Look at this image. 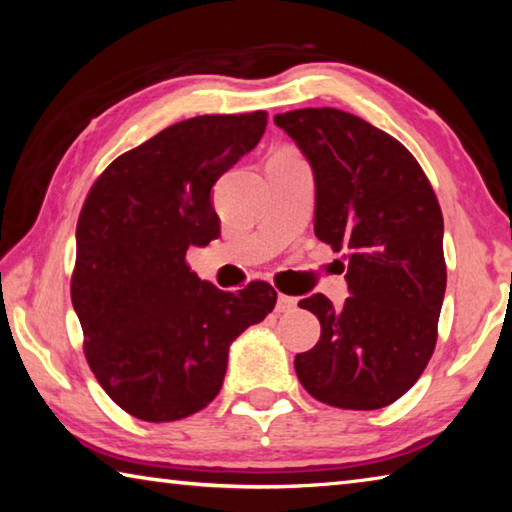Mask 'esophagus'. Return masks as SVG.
<instances>
[{"label":"esophagus","instance_id":"obj_1","mask_svg":"<svg viewBox=\"0 0 512 512\" xmlns=\"http://www.w3.org/2000/svg\"><path fill=\"white\" fill-rule=\"evenodd\" d=\"M296 305H298V300L296 298H291V296H277V305H275V309L280 311V314H284V311H293L296 309Z\"/></svg>","mask_w":512,"mask_h":512}]
</instances>
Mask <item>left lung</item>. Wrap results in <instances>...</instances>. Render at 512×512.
<instances>
[{
  "instance_id": "obj_1",
  "label": "left lung",
  "mask_w": 512,
  "mask_h": 512,
  "mask_svg": "<svg viewBox=\"0 0 512 512\" xmlns=\"http://www.w3.org/2000/svg\"><path fill=\"white\" fill-rule=\"evenodd\" d=\"M275 124L314 171L316 237L348 250L343 307L323 293L298 302L320 320V341L296 354V375L329 406L381 409L420 379L436 348L447 287L438 198L395 137L350 112L302 108Z\"/></svg>"
}]
</instances>
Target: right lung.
Masks as SVG:
<instances>
[{
    "instance_id": "right-lung-1",
    "label": "right lung",
    "mask_w": 512,
    "mask_h": 512,
    "mask_svg": "<svg viewBox=\"0 0 512 512\" xmlns=\"http://www.w3.org/2000/svg\"><path fill=\"white\" fill-rule=\"evenodd\" d=\"M264 131V110L178 121L119 155L85 198L72 305L94 377L135 418L205 409L232 341L275 307L271 284L221 291L185 262L189 246L219 239L212 187Z\"/></svg>"
}]
</instances>
